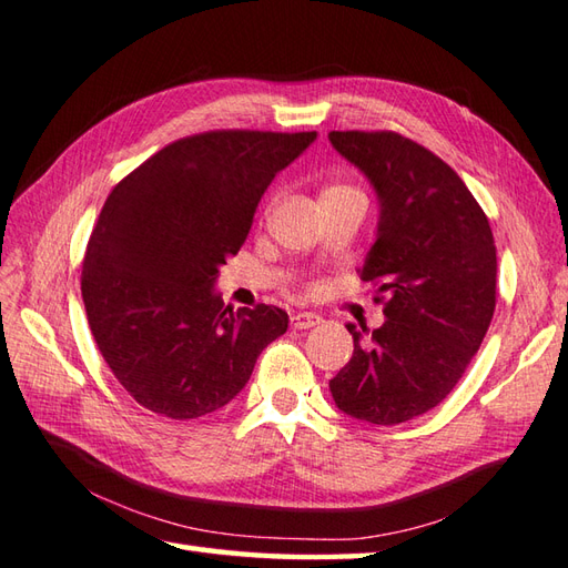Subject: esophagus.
<instances>
[{"label":"esophagus","mask_w":568,"mask_h":568,"mask_svg":"<svg viewBox=\"0 0 568 568\" xmlns=\"http://www.w3.org/2000/svg\"><path fill=\"white\" fill-rule=\"evenodd\" d=\"M322 322L320 315H315V312H295V315L291 317V324L295 329H310V327H317V324Z\"/></svg>","instance_id":"esophagus-1"}]
</instances>
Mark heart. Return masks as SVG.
<instances>
[{"label": "heart", "instance_id": "1", "mask_svg": "<svg viewBox=\"0 0 568 568\" xmlns=\"http://www.w3.org/2000/svg\"><path fill=\"white\" fill-rule=\"evenodd\" d=\"M329 190H342V187H329Z\"/></svg>", "mask_w": 568, "mask_h": 568}]
</instances>
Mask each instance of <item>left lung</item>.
I'll use <instances>...</instances> for the list:
<instances>
[{"mask_svg": "<svg viewBox=\"0 0 568 568\" xmlns=\"http://www.w3.org/2000/svg\"><path fill=\"white\" fill-rule=\"evenodd\" d=\"M329 141L378 197L376 241L358 273L385 295L378 329L346 324L354 356L329 390L348 417L400 425L437 407L484 342L496 244L464 180L425 146L395 131H332Z\"/></svg>", "mask_w": 568, "mask_h": 568, "instance_id": "obj_1", "label": "left lung"}]
</instances>
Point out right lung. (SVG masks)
<instances>
[{
    "instance_id": "1",
    "label": "right lung",
    "mask_w": 568,
    "mask_h": 568,
    "mask_svg": "<svg viewBox=\"0 0 568 568\" xmlns=\"http://www.w3.org/2000/svg\"><path fill=\"white\" fill-rule=\"evenodd\" d=\"M317 131H204L129 173L82 261L94 342L151 413L195 419L232 403L287 312L224 305L216 277L248 236L263 192Z\"/></svg>"
}]
</instances>
